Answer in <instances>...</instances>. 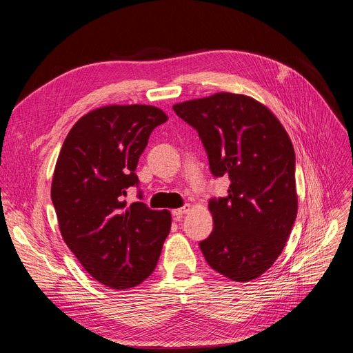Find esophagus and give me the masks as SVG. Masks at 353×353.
<instances>
[{
	"label": "esophagus",
	"instance_id": "1",
	"mask_svg": "<svg viewBox=\"0 0 353 353\" xmlns=\"http://www.w3.org/2000/svg\"><path fill=\"white\" fill-rule=\"evenodd\" d=\"M190 209H191L190 205H185L184 208H179V209H174V210H172V215H174L176 219H181Z\"/></svg>",
	"mask_w": 353,
	"mask_h": 353
}]
</instances>
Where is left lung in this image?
Here are the masks:
<instances>
[{"instance_id":"8db88e82","label":"left lung","mask_w":353,"mask_h":353,"mask_svg":"<svg viewBox=\"0 0 353 353\" xmlns=\"http://www.w3.org/2000/svg\"><path fill=\"white\" fill-rule=\"evenodd\" d=\"M196 128L212 174L228 176L210 200L213 231L200 241L208 263L227 279H259L281 254L297 215L294 148L276 116L244 94L216 92L174 104Z\"/></svg>"}]
</instances>
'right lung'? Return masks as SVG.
Masks as SVG:
<instances>
[{"label":"right lung","mask_w":353,"mask_h":353,"mask_svg":"<svg viewBox=\"0 0 353 353\" xmlns=\"http://www.w3.org/2000/svg\"><path fill=\"white\" fill-rule=\"evenodd\" d=\"M166 121L154 105H103L72 126L56 162L51 200L61 237L94 280L116 290L154 271L170 231L169 210L125 200L148 137Z\"/></svg>","instance_id":"right-lung-1"}]
</instances>
